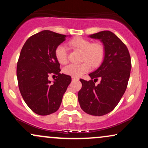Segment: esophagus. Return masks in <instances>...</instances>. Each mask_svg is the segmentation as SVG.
Segmentation results:
<instances>
[{
	"label": "esophagus",
	"instance_id": "1",
	"mask_svg": "<svg viewBox=\"0 0 148 148\" xmlns=\"http://www.w3.org/2000/svg\"><path fill=\"white\" fill-rule=\"evenodd\" d=\"M72 80L73 81H78V80H79V78L74 77V76H72Z\"/></svg>",
	"mask_w": 148,
	"mask_h": 148
}]
</instances>
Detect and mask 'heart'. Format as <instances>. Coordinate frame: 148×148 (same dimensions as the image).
<instances>
[{
  "label": "heart",
  "instance_id": "b5f03b06",
  "mask_svg": "<svg viewBox=\"0 0 148 148\" xmlns=\"http://www.w3.org/2000/svg\"><path fill=\"white\" fill-rule=\"evenodd\" d=\"M72 48L82 51L80 64H70L63 69V72L67 75L80 77L90 69L91 66L97 67L101 64L104 58V46L100 42L91 43L89 40L83 37H75L69 42ZM55 56L58 62L65 64L67 61V51L64 45H58L55 49Z\"/></svg>",
  "mask_w": 148,
  "mask_h": 148
}]
</instances>
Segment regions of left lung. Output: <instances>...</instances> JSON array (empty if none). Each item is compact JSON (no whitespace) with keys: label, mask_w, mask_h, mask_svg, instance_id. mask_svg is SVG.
<instances>
[{"label":"left lung","mask_w":148,"mask_h":148,"mask_svg":"<svg viewBox=\"0 0 148 148\" xmlns=\"http://www.w3.org/2000/svg\"><path fill=\"white\" fill-rule=\"evenodd\" d=\"M89 37L101 41L105 56L101 65L89 74L90 81L80 79L82 88L78 99L84 112L101 116L114 109L126 90L132 69L131 58L126 45L111 31L103 30ZM98 78L101 81L97 85Z\"/></svg>","instance_id":"8db88e82"}]
</instances>
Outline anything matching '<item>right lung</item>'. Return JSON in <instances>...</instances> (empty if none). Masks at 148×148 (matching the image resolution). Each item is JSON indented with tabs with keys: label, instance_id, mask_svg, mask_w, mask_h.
<instances>
[{
	"label": "right lung",
	"instance_id": "add662e5",
	"mask_svg": "<svg viewBox=\"0 0 148 148\" xmlns=\"http://www.w3.org/2000/svg\"><path fill=\"white\" fill-rule=\"evenodd\" d=\"M67 35L42 30L31 36L22 47L16 67L20 92L30 109L40 115L58 110L62 97L72 81L70 76L60 74L55 49ZM57 74L52 83L48 78Z\"/></svg>",
	"mask_w": 148,
	"mask_h": 148
}]
</instances>
